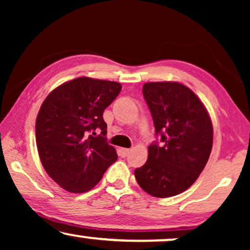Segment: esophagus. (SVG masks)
<instances>
[{
    "instance_id": "1",
    "label": "esophagus",
    "mask_w": 250,
    "mask_h": 250,
    "mask_svg": "<svg viewBox=\"0 0 250 250\" xmlns=\"http://www.w3.org/2000/svg\"><path fill=\"white\" fill-rule=\"evenodd\" d=\"M129 151H131V149H127V148H123L121 149V152H122V156L123 157H126L129 153Z\"/></svg>"
}]
</instances>
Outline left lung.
I'll list each match as a JSON object with an SVG mask.
<instances>
[{
    "label": "left lung",
    "mask_w": 250,
    "mask_h": 250,
    "mask_svg": "<svg viewBox=\"0 0 250 250\" xmlns=\"http://www.w3.org/2000/svg\"><path fill=\"white\" fill-rule=\"evenodd\" d=\"M143 97L151 112L156 135L148 160L135 179L153 197L176 196L203 172L213 146V125L196 94L177 82L146 83Z\"/></svg>",
    "instance_id": "left-lung-1"
}]
</instances>
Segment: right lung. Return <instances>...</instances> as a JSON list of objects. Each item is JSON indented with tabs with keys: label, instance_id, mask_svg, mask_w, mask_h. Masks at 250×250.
Instances as JSON below:
<instances>
[{
	"label": "right lung",
	"instance_id": "1",
	"mask_svg": "<svg viewBox=\"0 0 250 250\" xmlns=\"http://www.w3.org/2000/svg\"><path fill=\"white\" fill-rule=\"evenodd\" d=\"M121 90L117 82L80 77L54 88L41 105L35 125L41 162L68 192L91 190L117 160L104 111ZM98 128L102 134L96 136Z\"/></svg>",
	"mask_w": 250,
	"mask_h": 250
}]
</instances>
